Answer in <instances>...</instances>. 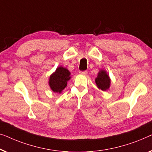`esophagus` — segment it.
I'll return each instance as SVG.
<instances>
[{
    "instance_id": "1",
    "label": "esophagus",
    "mask_w": 152,
    "mask_h": 152,
    "mask_svg": "<svg viewBox=\"0 0 152 152\" xmlns=\"http://www.w3.org/2000/svg\"><path fill=\"white\" fill-rule=\"evenodd\" d=\"M80 74H82V75H87V71H81L79 72Z\"/></svg>"
}]
</instances>
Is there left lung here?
Masks as SVG:
<instances>
[{
    "label": "left lung",
    "mask_w": 152,
    "mask_h": 152,
    "mask_svg": "<svg viewBox=\"0 0 152 152\" xmlns=\"http://www.w3.org/2000/svg\"><path fill=\"white\" fill-rule=\"evenodd\" d=\"M95 82L98 89H101L102 91H106L110 88L111 80L105 70L101 69L98 72Z\"/></svg>",
    "instance_id": "8db88e82"
}]
</instances>
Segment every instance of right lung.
<instances>
[{
    "instance_id": "1",
    "label": "right lung",
    "mask_w": 152,
    "mask_h": 152,
    "mask_svg": "<svg viewBox=\"0 0 152 152\" xmlns=\"http://www.w3.org/2000/svg\"><path fill=\"white\" fill-rule=\"evenodd\" d=\"M70 72L66 68L57 67L56 71L50 76L49 79V85L54 92L61 94L67 85V81L71 78Z\"/></svg>"
}]
</instances>
